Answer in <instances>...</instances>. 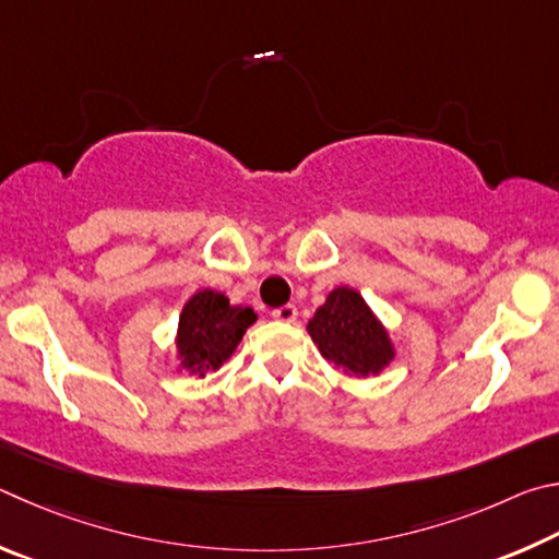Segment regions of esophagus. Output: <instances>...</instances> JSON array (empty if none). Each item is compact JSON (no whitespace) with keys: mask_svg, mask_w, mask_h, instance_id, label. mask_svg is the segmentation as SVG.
Wrapping results in <instances>:
<instances>
[{"mask_svg":"<svg viewBox=\"0 0 559 559\" xmlns=\"http://www.w3.org/2000/svg\"><path fill=\"white\" fill-rule=\"evenodd\" d=\"M272 317L277 319V321H285V324H292V321H297V307L295 305H285V307L274 309Z\"/></svg>","mask_w":559,"mask_h":559,"instance_id":"34e87169","label":"esophagus"}]
</instances>
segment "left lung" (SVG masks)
<instances>
[{"mask_svg":"<svg viewBox=\"0 0 559 559\" xmlns=\"http://www.w3.org/2000/svg\"><path fill=\"white\" fill-rule=\"evenodd\" d=\"M307 331L319 354L350 378L380 376L397 350L390 331L354 287L331 289L309 319Z\"/></svg>","mask_w":559,"mask_h":559,"instance_id":"obj_1","label":"left lung"}]
</instances>
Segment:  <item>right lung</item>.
<instances>
[{"mask_svg":"<svg viewBox=\"0 0 559 559\" xmlns=\"http://www.w3.org/2000/svg\"><path fill=\"white\" fill-rule=\"evenodd\" d=\"M258 314L252 307L230 305L223 292L199 289L186 301L176 326V370L203 378L228 360Z\"/></svg>","mask_w":559,"mask_h":559,"instance_id":"add662e5","label":"right lung"}]
</instances>
